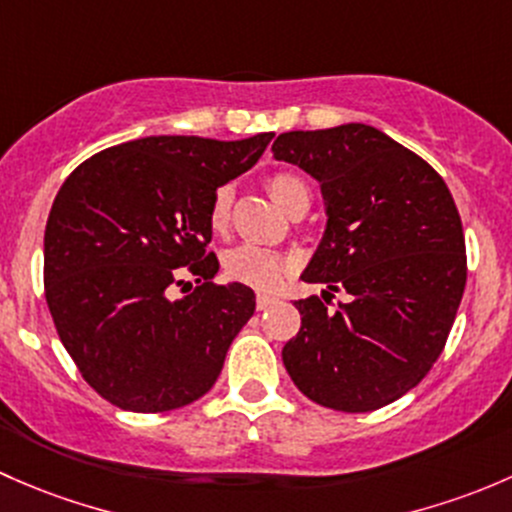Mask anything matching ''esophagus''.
Returning a JSON list of instances; mask_svg holds the SVG:
<instances>
[{
    "label": "esophagus",
    "mask_w": 512,
    "mask_h": 512,
    "mask_svg": "<svg viewBox=\"0 0 512 512\" xmlns=\"http://www.w3.org/2000/svg\"><path fill=\"white\" fill-rule=\"evenodd\" d=\"M273 303H276V298H273V295H266V293L256 295V308L258 310H268Z\"/></svg>",
    "instance_id": "obj_1"
}]
</instances>
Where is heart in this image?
I'll return each mask as SVG.
<instances>
[{"label":"heart","mask_w":512,"mask_h":512,"mask_svg":"<svg viewBox=\"0 0 512 512\" xmlns=\"http://www.w3.org/2000/svg\"><path fill=\"white\" fill-rule=\"evenodd\" d=\"M268 192L276 199L278 207L288 214L293 212V207L300 199L308 197V187H305L303 179L291 175V172H276V175L268 179ZM231 204H234V189L224 184V187L214 192L212 207H209V226L217 234H224L229 229ZM221 263H224V273L229 281L244 283V286L256 288V291H273L291 273V261L286 256L251 244L226 251Z\"/></svg>","instance_id":"1"}]
</instances>
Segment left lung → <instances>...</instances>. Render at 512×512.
<instances>
[{"instance_id":"obj_1","label":"left lung","mask_w":512,"mask_h":512,"mask_svg":"<svg viewBox=\"0 0 512 512\" xmlns=\"http://www.w3.org/2000/svg\"><path fill=\"white\" fill-rule=\"evenodd\" d=\"M271 150L318 179L328 214L300 276L328 291L325 300H295L300 333L283 347V365L320 407H387L439 360L466 288V241L449 187L372 125L293 130ZM330 290L351 300L330 311Z\"/></svg>"}]
</instances>
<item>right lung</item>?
Segmentation results:
<instances>
[{
  "label": "right lung",
  "mask_w": 512,
  "mask_h": 512,
  "mask_svg": "<svg viewBox=\"0 0 512 512\" xmlns=\"http://www.w3.org/2000/svg\"><path fill=\"white\" fill-rule=\"evenodd\" d=\"M273 133L246 140L152 135L108 147L66 177L44 234L51 318L88 384L128 412L204 397L256 295L217 286L209 207L251 170ZM187 275L198 288L175 301Z\"/></svg>",
  "instance_id": "1"
}]
</instances>
